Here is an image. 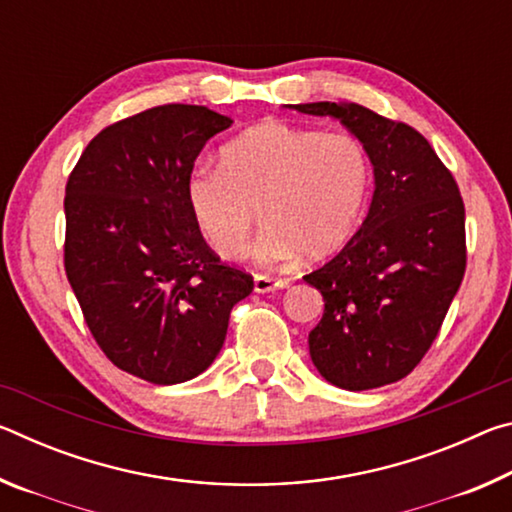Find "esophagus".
I'll list each match as a JSON object with an SVG mask.
<instances>
[{"label": "esophagus", "instance_id": "esophagus-1", "mask_svg": "<svg viewBox=\"0 0 512 512\" xmlns=\"http://www.w3.org/2000/svg\"><path fill=\"white\" fill-rule=\"evenodd\" d=\"M289 282L291 280H287V277H273V275L257 273L253 289H255V293H268V291H277V289H287Z\"/></svg>", "mask_w": 512, "mask_h": 512}]
</instances>
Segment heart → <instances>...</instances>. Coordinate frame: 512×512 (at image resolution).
Here are the masks:
<instances>
[{
	"label": "heart",
	"instance_id": "b5f03b06",
	"mask_svg": "<svg viewBox=\"0 0 512 512\" xmlns=\"http://www.w3.org/2000/svg\"><path fill=\"white\" fill-rule=\"evenodd\" d=\"M370 180V155L357 135L266 119L223 146L221 167L189 176L187 205L223 259L246 255L257 207L266 221L257 259H323L352 237Z\"/></svg>",
	"mask_w": 512,
	"mask_h": 512
}]
</instances>
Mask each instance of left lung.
Returning <instances> with one entry per match:
<instances>
[{
  "instance_id": "obj_1",
  "label": "left lung",
  "mask_w": 512,
  "mask_h": 512,
  "mask_svg": "<svg viewBox=\"0 0 512 512\" xmlns=\"http://www.w3.org/2000/svg\"><path fill=\"white\" fill-rule=\"evenodd\" d=\"M334 117L366 146L375 192L345 248L305 282L325 311L309 354L329 384L370 391L418 366L465 273V207L452 173L415 128L359 103H298Z\"/></svg>"
}]
</instances>
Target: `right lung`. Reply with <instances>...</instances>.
<instances>
[{
  "instance_id": "right-lung-1",
  "label": "right lung",
  "mask_w": 512,
  "mask_h": 512,
  "mask_svg": "<svg viewBox=\"0 0 512 512\" xmlns=\"http://www.w3.org/2000/svg\"><path fill=\"white\" fill-rule=\"evenodd\" d=\"M232 119L169 103L94 137L65 187V273L94 341L158 386L212 366L253 277L221 264L192 219L187 180Z\"/></svg>"
}]
</instances>
